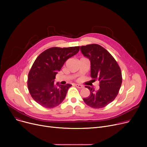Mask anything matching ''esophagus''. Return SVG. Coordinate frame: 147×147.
Masks as SVG:
<instances>
[{
    "instance_id": "1",
    "label": "esophagus",
    "mask_w": 147,
    "mask_h": 147,
    "mask_svg": "<svg viewBox=\"0 0 147 147\" xmlns=\"http://www.w3.org/2000/svg\"><path fill=\"white\" fill-rule=\"evenodd\" d=\"M75 86H76L77 88H79V89H82V88H83V86L80 85V84H76Z\"/></svg>"
}]
</instances>
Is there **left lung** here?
Masks as SVG:
<instances>
[{
    "mask_svg": "<svg viewBox=\"0 0 147 147\" xmlns=\"http://www.w3.org/2000/svg\"><path fill=\"white\" fill-rule=\"evenodd\" d=\"M84 57L90 61V76L94 82H99V89L90 90L88 97L83 101L94 109H101L113 101L118 95L122 83L120 68L114 57L105 48L97 44L80 46Z\"/></svg>",
    "mask_w": 147,
    "mask_h": 147,
    "instance_id": "obj_1",
    "label": "left lung"
}]
</instances>
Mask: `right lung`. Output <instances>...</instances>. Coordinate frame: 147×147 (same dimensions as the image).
<instances>
[{
  "instance_id": "obj_1",
  "label": "right lung",
  "mask_w": 147,
  "mask_h": 147,
  "mask_svg": "<svg viewBox=\"0 0 147 147\" xmlns=\"http://www.w3.org/2000/svg\"><path fill=\"white\" fill-rule=\"evenodd\" d=\"M80 46L53 47L41 53L36 59L28 73L27 86L34 101L46 109H52L64 101L72 85L54 82L56 74L65 62L79 51Z\"/></svg>"
}]
</instances>
